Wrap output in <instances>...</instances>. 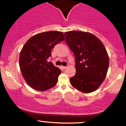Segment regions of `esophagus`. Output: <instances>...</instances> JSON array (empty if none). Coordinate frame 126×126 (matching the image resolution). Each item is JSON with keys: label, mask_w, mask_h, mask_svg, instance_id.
I'll return each instance as SVG.
<instances>
[{"label": "esophagus", "mask_w": 126, "mask_h": 126, "mask_svg": "<svg viewBox=\"0 0 126 126\" xmlns=\"http://www.w3.org/2000/svg\"><path fill=\"white\" fill-rule=\"evenodd\" d=\"M62 68H63V69H65L66 68H67V66H62Z\"/></svg>", "instance_id": "34e87169"}]
</instances>
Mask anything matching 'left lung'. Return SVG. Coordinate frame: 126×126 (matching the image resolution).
<instances>
[{"label":"left lung","instance_id":"8db88e82","mask_svg":"<svg viewBox=\"0 0 126 126\" xmlns=\"http://www.w3.org/2000/svg\"><path fill=\"white\" fill-rule=\"evenodd\" d=\"M65 42L75 57L76 74L71 84L79 91H96L106 78L109 60L102 41L90 32L71 31L64 34Z\"/></svg>","mask_w":126,"mask_h":126}]
</instances>
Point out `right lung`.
<instances>
[{
  "label": "right lung",
  "mask_w": 126,
  "mask_h": 126,
  "mask_svg": "<svg viewBox=\"0 0 126 126\" xmlns=\"http://www.w3.org/2000/svg\"><path fill=\"white\" fill-rule=\"evenodd\" d=\"M63 32H43L31 37L20 54V70L27 84L37 91H44L57 84L61 71L48 59L51 50L64 41Z\"/></svg>",
  "instance_id": "add662e5"
}]
</instances>
